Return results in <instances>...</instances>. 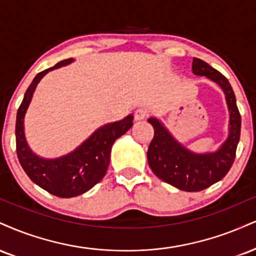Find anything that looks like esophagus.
Returning <instances> with one entry per match:
<instances>
[{"label": "esophagus", "instance_id": "esophagus-1", "mask_svg": "<svg viewBox=\"0 0 256 256\" xmlns=\"http://www.w3.org/2000/svg\"><path fill=\"white\" fill-rule=\"evenodd\" d=\"M148 116H149V112L146 108H137L134 110V120H137V122L146 119Z\"/></svg>", "mask_w": 256, "mask_h": 256}]
</instances>
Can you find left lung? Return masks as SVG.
Returning a JSON list of instances; mask_svg holds the SVG:
<instances>
[{
  "instance_id": "1",
  "label": "left lung",
  "mask_w": 256,
  "mask_h": 256,
  "mask_svg": "<svg viewBox=\"0 0 256 256\" xmlns=\"http://www.w3.org/2000/svg\"><path fill=\"white\" fill-rule=\"evenodd\" d=\"M192 70L216 82L226 93L230 110L229 137L217 152L196 155L180 146L158 119L150 118L148 122L155 134L148 149V162L154 174L164 182L186 192H199L222 180L232 168L241 134V114L232 86L223 74L199 58H193Z\"/></svg>"
}]
</instances>
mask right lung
<instances>
[{"label":"right lung","instance_id":"1","mask_svg":"<svg viewBox=\"0 0 256 256\" xmlns=\"http://www.w3.org/2000/svg\"><path fill=\"white\" fill-rule=\"evenodd\" d=\"M72 58L62 60L56 66L39 72L24 93L16 114L15 137L16 154L21 167L33 182L60 198H72L87 192L106 175L110 166V149L116 138L128 132L134 125V116H128L119 122L98 128L75 152L57 160H44L30 150L24 134V116L32 94L40 78L50 70L70 63Z\"/></svg>","mask_w":256,"mask_h":256}]
</instances>
